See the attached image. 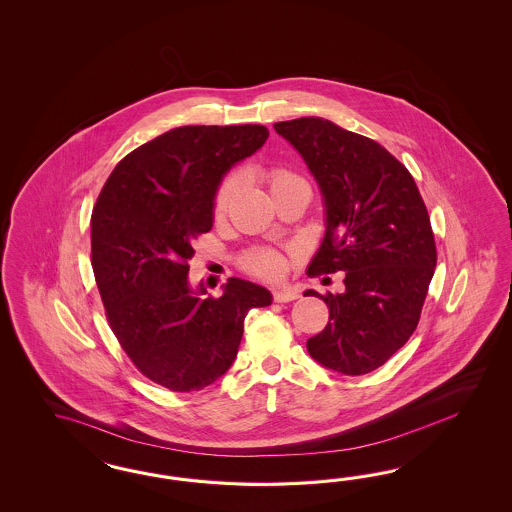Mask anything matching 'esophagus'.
<instances>
[{
    "label": "esophagus",
    "mask_w": 512,
    "mask_h": 512,
    "mask_svg": "<svg viewBox=\"0 0 512 512\" xmlns=\"http://www.w3.org/2000/svg\"><path fill=\"white\" fill-rule=\"evenodd\" d=\"M298 296L300 295H298V289H295V287H283V289L272 291L274 302H291V300H296Z\"/></svg>",
    "instance_id": "34e87169"
}]
</instances>
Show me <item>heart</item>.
Returning <instances> with one entry per match:
<instances>
[{"instance_id": "1", "label": "heart", "mask_w": 512, "mask_h": 512, "mask_svg": "<svg viewBox=\"0 0 512 512\" xmlns=\"http://www.w3.org/2000/svg\"><path fill=\"white\" fill-rule=\"evenodd\" d=\"M266 182H268L272 197L281 193L283 189H289V187L296 186V184H306V180L302 176H298L296 172L289 171L285 167L270 169L266 174ZM238 186H240V174L238 172H231L221 180V184L217 186L216 195H214V202H212L214 216L221 217L227 214V210L233 202V197L238 191ZM238 266L251 276L276 279L287 268V255L276 248L255 246V248H249L248 251H244L240 255Z\"/></svg>"}]
</instances>
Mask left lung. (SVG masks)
Returning <instances> with one entry per match:
<instances>
[{
    "mask_svg": "<svg viewBox=\"0 0 512 512\" xmlns=\"http://www.w3.org/2000/svg\"><path fill=\"white\" fill-rule=\"evenodd\" d=\"M274 129L302 154L325 195V240L308 276H345L343 295L308 291L328 306V325L308 351L343 375L373 372L419 325L437 264L426 204L411 172L375 140L323 118Z\"/></svg>",
    "mask_w": 512,
    "mask_h": 512,
    "instance_id": "left-lung-1",
    "label": "left lung"
}]
</instances>
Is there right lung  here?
Masks as SVG:
<instances>
[{"label": "right lung", "instance_id": "obj_1", "mask_svg": "<svg viewBox=\"0 0 512 512\" xmlns=\"http://www.w3.org/2000/svg\"><path fill=\"white\" fill-rule=\"evenodd\" d=\"M266 139L264 125L176 127L125 155L93 206V276L109 326L135 368L172 392L227 372L248 311L272 304L244 279H229L219 298L187 281L223 174Z\"/></svg>", "mask_w": 512, "mask_h": 512}]
</instances>
